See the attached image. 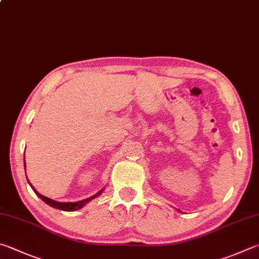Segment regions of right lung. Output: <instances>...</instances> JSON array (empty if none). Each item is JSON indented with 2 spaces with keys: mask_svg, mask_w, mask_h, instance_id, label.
I'll use <instances>...</instances> for the list:
<instances>
[{
  "mask_svg": "<svg viewBox=\"0 0 259 259\" xmlns=\"http://www.w3.org/2000/svg\"><path fill=\"white\" fill-rule=\"evenodd\" d=\"M23 165H25V167H26L25 157H23ZM26 178H27V176H26ZM27 180H28V179H27ZM28 183H29L30 187L32 188V190L35 191V194H36L37 196H38L41 200L45 201L46 204L50 205L51 207L56 208V209H61V210H65V211H73V210H78V209L82 208L83 206L86 205L87 203H89V201L93 200V199H95L96 197L100 196V195L102 194V192L104 191V188H103L102 190L96 192L95 195L88 197V198H86V199H82V200H79V201H74V203H71V201H69V203H62V201H56V200H53V199L49 198V197H45V196H43L41 194H39V192L37 191L34 187H32V185L29 182V180H28Z\"/></svg>",
  "mask_w": 259,
  "mask_h": 259,
  "instance_id": "right-lung-1",
  "label": "right lung"
}]
</instances>
